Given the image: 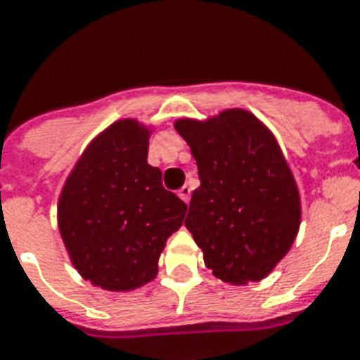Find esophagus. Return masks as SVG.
Wrapping results in <instances>:
<instances>
[{
    "label": "esophagus",
    "mask_w": 360,
    "mask_h": 360,
    "mask_svg": "<svg viewBox=\"0 0 360 360\" xmlns=\"http://www.w3.org/2000/svg\"><path fill=\"white\" fill-rule=\"evenodd\" d=\"M178 195H180V198H182L184 202H189V198H191V188H189V186H182L180 191H178Z\"/></svg>",
    "instance_id": "34e87169"
}]
</instances>
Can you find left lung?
Wrapping results in <instances>:
<instances>
[{"label":"left lung","instance_id":"8db88e82","mask_svg":"<svg viewBox=\"0 0 360 360\" xmlns=\"http://www.w3.org/2000/svg\"><path fill=\"white\" fill-rule=\"evenodd\" d=\"M174 128L197 160L200 186L186 226L223 283H258L286 257L301 223L299 189L271 131L245 109Z\"/></svg>","mask_w":360,"mask_h":360}]
</instances>
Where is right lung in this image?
Masks as SVG:
<instances>
[{"label": "right lung", "instance_id": "add662e5", "mask_svg": "<svg viewBox=\"0 0 360 360\" xmlns=\"http://www.w3.org/2000/svg\"><path fill=\"white\" fill-rule=\"evenodd\" d=\"M150 130L117 120L83 150L63 186L57 221L72 264L85 281L130 292L158 275L167 238L184 223L186 202L148 165Z\"/></svg>", "mask_w": 360, "mask_h": 360}]
</instances>
